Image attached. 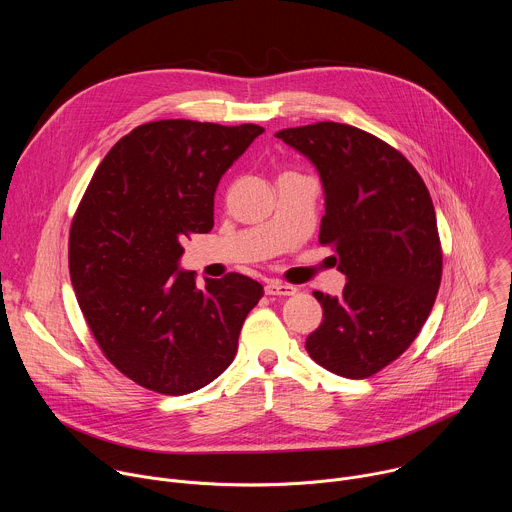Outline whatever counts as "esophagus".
<instances>
[{
  "label": "esophagus",
  "mask_w": 512,
  "mask_h": 512,
  "mask_svg": "<svg viewBox=\"0 0 512 512\" xmlns=\"http://www.w3.org/2000/svg\"><path fill=\"white\" fill-rule=\"evenodd\" d=\"M298 291L296 285H289V283H283L279 279H271L265 283V294L267 296H294Z\"/></svg>",
  "instance_id": "1"
}]
</instances>
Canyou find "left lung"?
I'll return each instance as SVG.
<instances>
[{"mask_svg":"<svg viewBox=\"0 0 512 512\" xmlns=\"http://www.w3.org/2000/svg\"><path fill=\"white\" fill-rule=\"evenodd\" d=\"M318 168L326 214L320 245L338 255L342 296L314 291L324 320L306 340L326 371L367 379L423 328L442 283V243L429 190L411 162L373 133L334 121L277 133Z\"/></svg>","mask_w":512,"mask_h":512,"instance_id":"left-lung-1","label":"left lung"}]
</instances>
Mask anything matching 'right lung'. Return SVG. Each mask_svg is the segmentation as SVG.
<instances>
[{"mask_svg": "<svg viewBox=\"0 0 512 512\" xmlns=\"http://www.w3.org/2000/svg\"><path fill=\"white\" fill-rule=\"evenodd\" d=\"M263 133L253 123L162 119L123 135L95 170L68 235L81 312L113 367L162 395L202 389L233 362L263 285L176 271L182 243L214 225V192Z\"/></svg>", "mask_w": 512, "mask_h": 512, "instance_id": "add662e5", "label": "right lung"}]
</instances>
